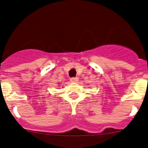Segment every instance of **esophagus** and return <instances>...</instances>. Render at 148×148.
I'll return each instance as SVG.
<instances>
[{"label":"esophagus","instance_id":"obj_1","mask_svg":"<svg viewBox=\"0 0 148 148\" xmlns=\"http://www.w3.org/2000/svg\"><path fill=\"white\" fill-rule=\"evenodd\" d=\"M70 81H71V82H72V83H76V82H77L78 81H79V78H78V77H72V78H71V79H70Z\"/></svg>","mask_w":148,"mask_h":148}]
</instances>
